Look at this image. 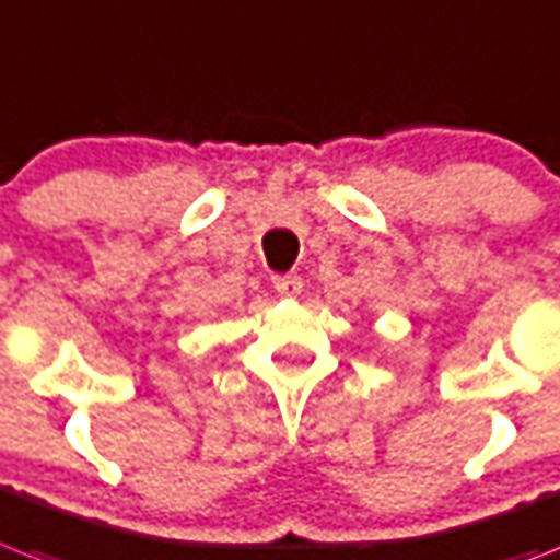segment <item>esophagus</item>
<instances>
[{
    "instance_id": "34e87169",
    "label": "esophagus",
    "mask_w": 560,
    "mask_h": 560,
    "mask_svg": "<svg viewBox=\"0 0 560 560\" xmlns=\"http://www.w3.org/2000/svg\"><path fill=\"white\" fill-rule=\"evenodd\" d=\"M271 289L283 298H294L303 289V280L298 275H271Z\"/></svg>"
}]
</instances>
